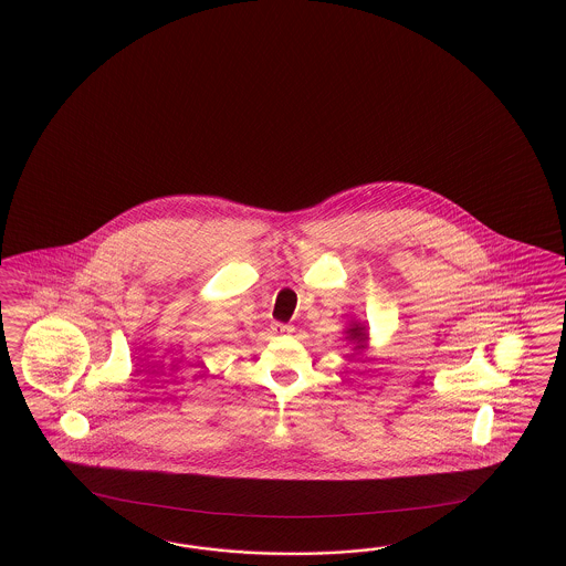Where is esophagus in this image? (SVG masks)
I'll use <instances>...</instances> for the list:
<instances>
[{"label":"esophagus","instance_id":"esophagus-1","mask_svg":"<svg viewBox=\"0 0 566 566\" xmlns=\"http://www.w3.org/2000/svg\"><path fill=\"white\" fill-rule=\"evenodd\" d=\"M275 334H280V336H289L294 332V327L292 325H284V323H275L274 325Z\"/></svg>","mask_w":566,"mask_h":566}]
</instances>
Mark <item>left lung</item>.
<instances>
[{
    "mask_svg": "<svg viewBox=\"0 0 566 566\" xmlns=\"http://www.w3.org/2000/svg\"><path fill=\"white\" fill-rule=\"evenodd\" d=\"M344 334H346V342L350 344L354 354L367 352L368 339H370V337H368L367 323L350 319L348 325H346V329H344ZM354 354H352V356H354Z\"/></svg>",
    "mask_w": 566,
    "mask_h": 566,
    "instance_id": "8db88e82",
    "label": "left lung"
}]
</instances>
